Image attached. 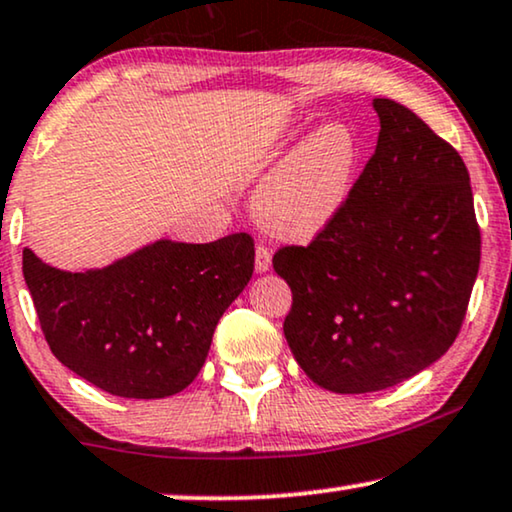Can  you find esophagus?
I'll return each mask as SVG.
<instances>
[{
  "label": "esophagus",
  "instance_id": "1",
  "mask_svg": "<svg viewBox=\"0 0 512 512\" xmlns=\"http://www.w3.org/2000/svg\"><path fill=\"white\" fill-rule=\"evenodd\" d=\"M271 269V250L267 245H257L255 250V271L257 274H267Z\"/></svg>",
  "mask_w": 512,
  "mask_h": 512
}]
</instances>
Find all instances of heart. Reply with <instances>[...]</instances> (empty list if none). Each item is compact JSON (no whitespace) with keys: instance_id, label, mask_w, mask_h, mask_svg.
<instances>
[{"instance_id":"obj_1","label":"heart","mask_w":512,"mask_h":512,"mask_svg":"<svg viewBox=\"0 0 512 512\" xmlns=\"http://www.w3.org/2000/svg\"><path fill=\"white\" fill-rule=\"evenodd\" d=\"M360 154L358 135L346 124L330 121L313 128L257 187L252 199L257 224L290 243L325 234L351 201Z\"/></svg>"}]
</instances>
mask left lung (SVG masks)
Returning a JSON list of instances; mask_svg holds the SVG:
<instances>
[{
    "mask_svg": "<svg viewBox=\"0 0 512 512\" xmlns=\"http://www.w3.org/2000/svg\"><path fill=\"white\" fill-rule=\"evenodd\" d=\"M379 140L325 234L274 255L290 285L283 332L306 377L372 393L454 344L480 269V229L459 152L412 109L374 98Z\"/></svg>",
    "mask_w": 512,
    "mask_h": 512,
    "instance_id": "8db88e82",
    "label": "left lung"
}]
</instances>
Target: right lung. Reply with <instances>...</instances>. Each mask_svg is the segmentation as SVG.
Returning a JSON list of instances; mask_svg holds the SVG:
<instances>
[{
    "label": "right lung",
    "instance_id": "1",
    "mask_svg": "<svg viewBox=\"0 0 512 512\" xmlns=\"http://www.w3.org/2000/svg\"><path fill=\"white\" fill-rule=\"evenodd\" d=\"M255 267V243L170 238L102 269L63 271L23 250V276L53 356L119 398H168L201 372L217 320Z\"/></svg>",
    "mask_w": 512,
    "mask_h": 512
}]
</instances>
